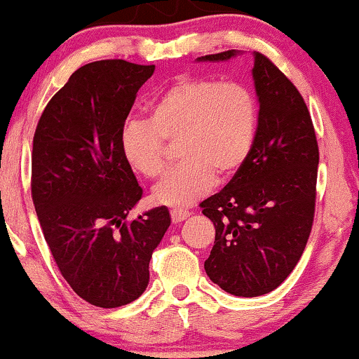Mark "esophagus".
I'll use <instances>...</instances> for the list:
<instances>
[{
	"label": "esophagus",
	"instance_id": "obj_1",
	"mask_svg": "<svg viewBox=\"0 0 359 359\" xmlns=\"http://www.w3.org/2000/svg\"><path fill=\"white\" fill-rule=\"evenodd\" d=\"M170 215H171V220H173V224H180V222H183V220L188 219L191 212L186 209H173L170 212Z\"/></svg>",
	"mask_w": 359,
	"mask_h": 359
}]
</instances>
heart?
Returning <instances> with one entry per match:
<instances>
[{"instance_id": "1", "label": "heart", "mask_w": 359, "mask_h": 359, "mask_svg": "<svg viewBox=\"0 0 359 359\" xmlns=\"http://www.w3.org/2000/svg\"><path fill=\"white\" fill-rule=\"evenodd\" d=\"M258 106L237 81L186 76L171 83L150 106V119H130L121 134L129 166L149 180L165 170L166 144L178 142L181 163L154 189L156 203L183 209L208 194L215 178H230L253 149Z\"/></svg>"}]
</instances>
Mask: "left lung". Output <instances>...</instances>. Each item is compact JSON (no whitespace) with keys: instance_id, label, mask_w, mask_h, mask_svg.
<instances>
[{"instance_id":"8db88e82","label":"left lung","mask_w":359,"mask_h":359,"mask_svg":"<svg viewBox=\"0 0 359 359\" xmlns=\"http://www.w3.org/2000/svg\"><path fill=\"white\" fill-rule=\"evenodd\" d=\"M227 50L199 57L224 62ZM259 111L247 161L220 193L201 203L214 222L215 242L204 269L225 292H271L302 257L316 212L318 145L304 97L263 53L253 52Z\"/></svg>"}]
</instances>
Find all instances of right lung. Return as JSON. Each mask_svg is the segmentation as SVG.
Segmentation results:
<instances>
[{
	"mask_svg": "<svg viewBox=\"0 0 359 359\" xmlns=\"http://www.w3.org/2000/svg\"><path fill=\"white\" fill-rule=\"evenodd\" d=\"M155 65L100 60L78 68L39 119L32 201L62 276L81 299L114 309L149 286V263L170 227L165 205L127 215L142 188L121 150L137 91Z\"/></svg>",
	"mask_w": 359,
	"mask_h": 359,
	"instance_id": "1",
	"label": "right lung"
}]
</instances>
